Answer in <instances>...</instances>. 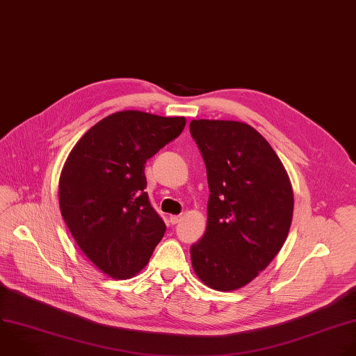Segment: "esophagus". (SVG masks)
Returning <instances> with one entry per match:
<instances>
[{
  "instance_id": "obj_1",
  "label": "esophagus",
  "mask_w": 356,
  "mask_h": 356,
  "mask_svg": "<svg viewBox=\"0 0 356 356\" xmlns=\"http://www.w3.org/2000/svg\"><path fill=\"white\" fill-rule=\"evenodd\" d=\"M180 219H181L180 215H170V216H169V222H170L172 225H176L177 222H180Z\"/></svg>"
}]
</instances>
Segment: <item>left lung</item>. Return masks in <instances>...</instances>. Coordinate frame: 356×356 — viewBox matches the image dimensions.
Wrapping results in <instances>:
<instances>
[{
    "mask_svg": "<svg viewBox=\"0 0 356 356\" xmlns=\"http://www.w3.org/2000/svg\"><path fill=\"white\" fill-rule=\"evenodd\" d=\"M209 187L205 233L190 249L197 277L215 291L252 282L282 249L293 215L289 176L267 140L230 120H191Z\"/></svg>",
    "mask_w": 356,
    "mask_h": 356,
    "instance_id": "left-lung-1",
    "label": "left lung"
}]
</instances>
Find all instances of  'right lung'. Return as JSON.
<instances>
[{
  "instance_id": "right-lung-1",
  "label": "right lung",
  "mask_w": 356,
  "mask_h": 356,
  "mask_svg": "<svg viewBox=\"0 0 356 356\" xmlns=\"http://www.w3.org/2000/svg\"><path fill=\"white\" fill-rule=\"evenodd\" d=\"M184 126V117L117 111L89 129L64 163L61 215L83 254L111 278L138 274L163 238L166 225L144 191V169Z\"/></svg>"
}]
</instances>
